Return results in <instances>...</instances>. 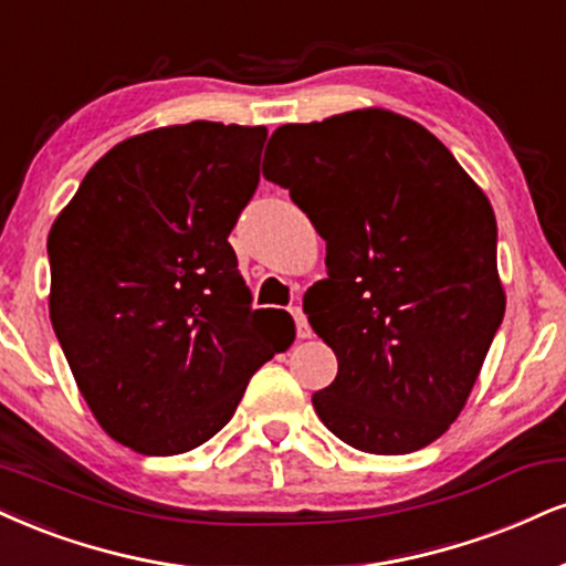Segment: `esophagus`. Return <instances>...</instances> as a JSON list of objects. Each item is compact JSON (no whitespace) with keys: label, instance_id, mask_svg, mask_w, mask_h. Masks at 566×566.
<instances>
[{"label":"esophagus","instance_id":"34e87169","mask_svg":"<svg viewBox=\"0 0 566 566\" xmlns=\"http://www.w3.org/2000/svg\"><path fill=\"white\" fill-rule=\"evenodd\" d=\"M290 313H292V318H295L297 337H301V339H308V337L313 335V332H311V324H308V318H305V313H303L301 305H292Z\"/></svg>","mask_w":566,"mask_h":566}]
</instances>
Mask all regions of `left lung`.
<instances>
[{
	"mask_svg": "<svg viewBox=\"0 0 566 566\" xmlns=\"http://www.w3.org/2000/svg\"><path fill=\"white\" fill-rule=\"evenodd\" d=\"M263 176L326 242L303 311L335 350L313 392L326 430L366 453H411L467 406L503 322L495 213L438 136L366 107L271 134Z\"/></svg>",
	"mask_w": 566,
	"mask_h": 566,
	"instance_id": "obj_1",
	"label": "left lung"
}]
</instances>
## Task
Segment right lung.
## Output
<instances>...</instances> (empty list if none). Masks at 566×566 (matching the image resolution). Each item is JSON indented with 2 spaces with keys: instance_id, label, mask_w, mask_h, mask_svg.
<instances>
[{
  "instance_id": "1",
  "label": "right lung",
  "mask_w": 566,
  "mask_h": 566,
  "mask_svg": "<svg viewBox=\"0 0 566 566\" xmlns=\"http://www.w3.org/2000/svg\"><path fill=\"white\" fill-rule=\"evenodd\" d=\"M265 136L213 120L132 136L54 218V335L94 419L136 453L213 438L250 377L295 339L290 313L253 311L229 244Z\"/></svg>"
}]
</instances>
